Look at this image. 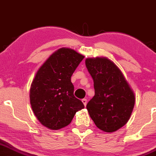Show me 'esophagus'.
<instances>
[{
  "mask_svg": "<svg viewBox=\"0 0 156 156\" xmlns=\"http://www.w3.org/2000/svg\"><path fill=\"white\" fill-rule=\"evenodd\" d=\"M82 102H83V103L84 104L85 106H86V104H87V100H86V99H83V100H82Z\"/></svg>",
  "mask_w": 156,
  "mask_h": 156,
  "instance_id": "obj_1",
  "label": "esophagus"
}]
</instances>
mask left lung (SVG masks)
I'll return each mask as SVG.
<instances>
[{"instance_id": "obj_1", "label": "left lung", "mask_w": 156, "mask_h": 156, "mask_svg": "<svg viewBox=\"0 0 156 156\" xmlns=\"http://www.w3.org/2000/svg\"><path fill=\"white\" fill-rule=\"evenodd\" d=\"M85 65L95 91L86 105L88 114L100 130L117 131L129 120L135 93L120 68L108 58H87Z\"/></svg>"}]
</instances>
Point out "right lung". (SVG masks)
<instances>
[{
	"label": "right lung",
	"mask_w": 156,
	"mask_h": 156,
	"mask_svg": "<svg viewBox=\"0 0 156 156\" xmlns=\"http://www.w3.org/2000/svg\"><path fill=\"white\" fill-rule=\"evenodd\" d=\"M85 56L71 48L53 53L38 68L30 90L35 116L44 126L58 130L70 124L75 114L84 108L73 95L71 77Z\"/></svg>",
	"instance_id": "add662e5"
}]
</instances>
